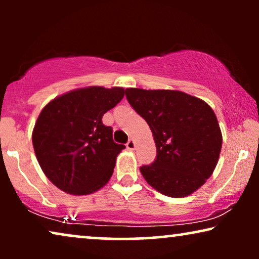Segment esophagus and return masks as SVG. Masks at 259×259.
<instances>
[{"label": "esophagus", "instance_id": "34e87169", "mask_svg": "<svg viewBox=\"0 0 259 259\" xmlns=\"http://www.w3.org/2000/svg\"><path fill=\"white\" fill-rule=\"evenodd\" d=\"M126 147L128 148L130 151H133L134 150V147H136V144H134V141L131 139V140H128V143L126 144Z\"/></svg>", "mask_w": 259, "mask_h": 259}]
</instances>
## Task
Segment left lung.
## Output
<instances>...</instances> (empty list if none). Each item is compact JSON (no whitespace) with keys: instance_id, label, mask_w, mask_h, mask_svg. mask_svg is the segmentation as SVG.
I'll return each instance as SVG.
<instances>
[{"instance_id":"8db88e82","label":"left lung","mask_w":259,"mask_h":259,"mask_svg":"<svg viewBox=\"0 0 259 259\" xmlns=\"http://www.w3.org/2000/svg\"><path fill=\"white\" fill-rule=\"evenodd\" d=\"M126 98L153 133L157 157L140 167L158 192L173 198L193 193L213 173L222 132L206 102L179 91L127 88Z\"/></svg>"}]
</instances>
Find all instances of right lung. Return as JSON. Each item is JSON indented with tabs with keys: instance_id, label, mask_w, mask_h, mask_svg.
<instances>
[{
	"instance_id": "right-lung-1",
	"label": "right lung",
	"mask_w": 259,
	"mask_h": 259,
	"mask_svg": "<svg viewBox=\"0 0 259 259\" xmlns=\"http://www.w3.org/2000/svg\"><path fill=\"white\" fill-rule=\"evenodd\" d=\"M123 95L121 87L79 88L42 109L33 146L42 171L60 190L81 196L108 183L125 145L114 143L112 127L102 123V116Z\"/></svg>"
}]
</instances>
